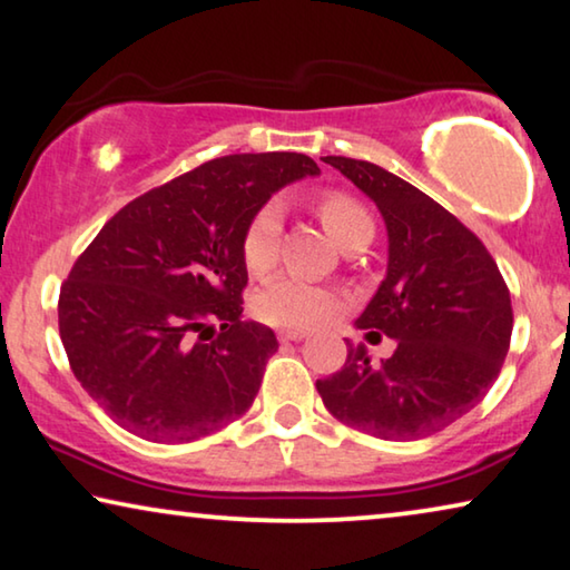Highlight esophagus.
Returning a JSON list of instances; mask_svg holds the SVG:
<instances>
[{"mask_svg": "<svg viewBox=\"0 0 570 570\" xmlns=\"http://www.w3.org/2000/svg\"><path fill=\"white\" fill-rule=\"evenodd\" d=\"M302 338H307V333L304 331H278V341H302Z\"/></svg>", "mask_w": 570, "mask_h": 570, "instance_id": "34e87169", "label": "esophagus"}]
</instances>
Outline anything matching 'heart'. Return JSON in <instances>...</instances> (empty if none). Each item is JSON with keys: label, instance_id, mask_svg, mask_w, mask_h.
<instances>
[{"label": "heart", "instance_id": "1", "mask_svg": "<svg viewBox=\"0 0 570 570\" xmlns=\"http://www.w3.org/2000/svg\"><path fill=\"white\" fill-rule=\"evenodd\" d=\"M317 214L327 235L341 247H348L366 232H374V222L366 208L341 190H327L317 202ZM282 224L284 206L278 202L263 204L247 224L243 235V261L250 274L263 276L276 266ZM335 309H338V299L333 292L296 276H278L255 296V312L263 323L286 327V331H307V327L323 325L335 315Z\"/></svg>", "mask_w": 570, "mask_h": 570}]
</instances>
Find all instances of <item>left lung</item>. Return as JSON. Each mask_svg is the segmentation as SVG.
<instances>
[{"label":"left lung","instance_id":"8db88e82","mask_svg":"<svg viewBox=\"0 0 570 570\" xmlns=\"http://www.w3.org/2000/svg\"><path fill=\"white\" fill-rule=\"evenodd\" d=\"M380 208L387 227V276L356 320L366 341L395 338L372 362L346 341L341 372L317 380L327 411L387 442L446 429L491 390L509 354L511 296L485 245L434 198L380 165L323 157Z\"/></svg>","mask_w":570,"mask_h":570}]
</instances>
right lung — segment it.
I'll return each mask as SVG.
<instances>
[{"label":"right lung","instance_id":"right-lung-1","mask_svg":"<svg viewBox=\"0 0 570 570\" xmlns=\"http://www.w3.org/2000/svg\"><path fill=\"white\" fill-rule=\"evenodd\" d=\"M317 173L296 151L212 159L126 204L79 255L59 294L61 343L118 426L196 442L253 405L278 341L243 320V235L278 188Z\"/></svg>","mask_w":570,"mask_h":570}]
</instances>
